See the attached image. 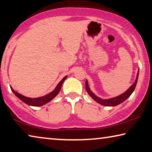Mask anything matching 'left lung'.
<instances>
[{
	"label": "left lung",
	"instance_id": "8db88e82",
	"mask_svg": "<svg viewBox=\"0 0 152 152\" xmlns=\"http://www.w3.org/2000/svg\"><path fill=\"white\" fill-rule=\"evenodd\" d=\"M138 77H139V71L137 72L135 81H134V83L128 88V90L125 91L124 93L121 94V95L116 96V97H112V98L103 99L97 97L95 94H94L92 92V91H91L90 88H89L87 80H86V83H85L86 90L89 95H90L91 97H92L95 102H97L98 103H99V104L102 105H105V106H115V105H118L120 104V103H122V102H124V101L127 99L131 95V94L133 93L134 88H135V86L137 85V80H138Z\"/></svg>",
	"mask_w": 152,
	"mask_h": 152
}]
</instances>
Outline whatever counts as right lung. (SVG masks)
<instances>
[{
    "label": "right lung",
    "mask_w": 152,
    "mask_h": 152,
    "mask_svg": "<svg viewBox=\"0 0 152 152\" xmlns=\"http://www.w3.org/2000/svg\"><path fill=\"white\" fill-rule=\"evenodd\" d=\"M67 76H65L64 78L59 82V83H58V85L56 86V87H55V88L53 91H51V92L45 96L37 97V98H31V97H26V96L21 95L20 93H19L18 92H16L15 91H14L13 88H12L11 86H10V87H11L12 92L15 94L16 97H18L21 101H22L23 103H25L26 104L30 105V106L39 107V106H42V105L46 104V103H49V102H50V101L53 99H54L57 95H58V93H59L60 90H61L62 84L64 83V82L66 79Z\"/></svg>",
    "instance_id": "add662e5"
}]
</instances>
